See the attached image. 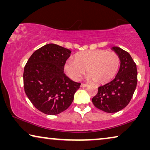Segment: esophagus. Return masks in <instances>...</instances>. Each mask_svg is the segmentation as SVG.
<instances>
[{
    "label": "esophagus",
    "instance_id": "34e87169",
    "mask_svg": "<svg viewBox=\"0 0 150 150\" xmlns=\"http://www.w3.org/2000/svg\"><path fill=\"white\" fill-rule=\"evenodd\" d=\"M88 85L87 84H85V83H81V87H87Z\"/></svg>",
    "mask_w": 150,
    "mask_h": 150
}]
</instances>
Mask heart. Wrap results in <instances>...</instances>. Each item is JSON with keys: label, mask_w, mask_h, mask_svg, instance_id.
Instances as JSON below:
<instances>
[{"label": "heart", "mask_w": 150, "mask_h": 150, "mask_svg": "<svg viewBox=\"0 0 150 150\" xmlns=\"http://www.w3.org/2000/svg\"><path fill=\"white\" fill-rule=\"evenodd\" d=\"M120 65V57L115 52L104 50H87L77 53L74 59H67L64 69L74 81H79L86 69L87 79H93L95 83L102 84L113 79Z\"/></svg>", "instance_id": "heart-1"}]
</instances>
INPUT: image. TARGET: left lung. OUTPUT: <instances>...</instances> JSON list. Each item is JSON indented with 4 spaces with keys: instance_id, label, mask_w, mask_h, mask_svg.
<instances>
[{
    "instance_id": "left-lung-1",
    "label": "left lung",
    "mask_w": 150,
    "mask_h": 150,
    "mask_svg": "<svg viewBox=\"0 0 150 150\" xmlns=\"http://www.w3.org/2000/svg\"><path fill=\"white\" fill-rule=\"evenodd\" d=\"M110 49L120 57V69L114 79L98 87L92 102L96 108L112 113L120 111L130 102L137 87V70L128 52L117 46Z\"/></svg>"
}]
</instances>
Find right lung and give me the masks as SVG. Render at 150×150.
Returning <instances> with one entry per match:
<instances>
[{
    "instance_id": "right-lung-1",
    "label": "right lung",
    "mask_w": 150,
    "mask_h": 150,
    "mask_svg": "<svg viewBox=\"0 0 150 150\" xmlns=\"http://www.w3.org/2000/svg\"><path fill=\"white\" fill-rule=\"evenodd\" d=\"M71 52L59 45L48 44L35 51L24 67V91L35 107L45 114L54 115L66 110L81 85L64 74Z\"/></svg>"
}]
</instances>
